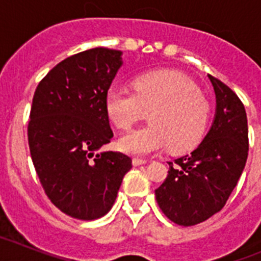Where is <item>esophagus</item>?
I'll list each match as a JSON object with an SVG mask.
<instances>
[{
  "label": "esophagus",
  "instance_id": "esophagus-1",
  "mask_svg": "<svg viewBox=\"0 0 261 261\" xmlns=\"http://www.w3.org/2000/svg\"><path fill=\"white\" fill-rule=\"evenodd\" d=\"M146 162H147L146 159H142V158H133L132 161L133 166H141V165H145Z\"/></svg>",
  "mask_w": 261,
  "mask_h": 261
}]
</instances>
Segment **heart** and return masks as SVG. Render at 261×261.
Returning <instances> with one entry per match:
<instances>
[{
    "label": "heart",
    "mask_w": 261,
    "mask_h": 261,
    "mask_svg": "<svg viewBox=\"0 0 261 261\" xmlns=\"http://www.w3.org/2000/svg\"><path fill=\"white\" fill-rule=\"evenodd\" d=\"M133 90L112 87L106 96L108 117L123 130L149 114V125L120 138L121 150L147 155L167 146L171 153H184L200 144L212 105L190 78L174 70L154 71L138 77Z\"/></svg>",
    "instance_id": "b5f03b06"
}]
</instances>
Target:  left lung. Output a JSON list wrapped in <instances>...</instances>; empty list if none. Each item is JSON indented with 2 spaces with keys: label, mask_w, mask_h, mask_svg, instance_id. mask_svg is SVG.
I'll use <instances>...</instances> for the list:
<instances>
[{
  "label": "left lung",
  "mask_w": 261,
  "mask_h": 261,
  "mask_svg": "<svg viewBox=\"0 0 261 261\" xmlns=\"http://www.w3.org/2000/svg\"><path fill=\"white\" fill-rule=\"evenodd\" d=\"M216 93L211 130L191 154L168 162V175L155 190L159 208L181 226L204 222L225 206L248 155L246 110L238 95L209 74Z\"/></svg>",
  "instance_id": "left-lung-1"
}]
</instances>
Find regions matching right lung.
<instances>
[{
  "label": "right lung",
  "mask_w": 261,
  "mask_h": 261,
  "mask_svg": "<svg viewBox=\"0 0 261 261\" xmlns=\"http://www.w3.org/2000/svg\"><path fill=\"white\" fill-rule=\"evenodd\" d=\"M120 66L121 50H84L50 69L32 98V163L48 199L77 220L107 214L132 168V159L120 151L96 153L114 136L106 96Z\"/></svg>",
  "instance_id": "add662e5"
}]
</instances>
